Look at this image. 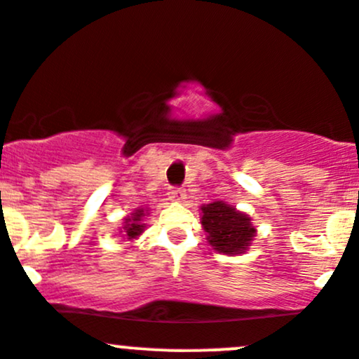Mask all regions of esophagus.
<instances>
[{
    "mask_svg": "<svg viewBox=\"0 0 359 359\" xmlns=\"http://www.w3.org/2000/svg\"><path fill=\"white\" fill-rule=\"evenodd\" d=\"M168 194H170V198L173 201H177V203H182V201L186 199V191H184V189H180V187H173L172 191L168 192Z\"/></svg>",
    "mask_w": 359,
    "mask_h": 359,
    "instance_id": "34e87169",
    "label": "esophagus"
}]
</instances>
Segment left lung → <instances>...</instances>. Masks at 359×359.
<instances>
[{
    "label": "left lung",
    "mask_w": 359,
    "mask_h": 359,
    "mask_svg": "<svg viewBox=\"0 0 359 359\" xmlns=\"http://www.w3.org/2000/svg\"><path fill=\"white\" fill-rule=\"evenodd\" d=\"M201 224L208 233V242L219 254L238 255L243 254L255 237L249 215L237 208L215 201L201 206Z\"/></svg>",
    "instance_id": "obj_1"
}]
</instances>
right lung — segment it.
Listing matches in <instances>:
<instances>
[{
	"label": "right lung",
	"mask_w": 359,
	"mask_h": 359,
	"mask_svg": "<svg viewBox=\"0 0 359 359\" xmlns=\"http://www.w3.org/2000/svg\"><path fill=\"white\" fill-rule=\"evenodd\" d=\"M144 212H148V210L144 211L143 208H141V210H136L135 212H133L131 216H126L124 226H122V231H124L126 238L135 240V238L140 237L141 233H143L144 223H141V222H143V218L147 216Z\"/></svg>",
	"instance_id": "1"
}]
</instances>
